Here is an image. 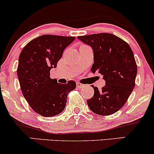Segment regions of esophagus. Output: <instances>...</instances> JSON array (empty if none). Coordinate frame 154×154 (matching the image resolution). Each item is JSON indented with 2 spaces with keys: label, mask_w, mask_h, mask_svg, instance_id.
Here are the masks:
<instances>
[{
  "label": "esophagus",
  "mask_w": 154,
  "mask_h": 154,
  "mask_svg": "<svg viewBox=\"0 0 154 154\" xmlns=\"http://www.w3.org/2000/svg\"><path fill=\"white\" fill-rule=\"evenodd\" d=\"M84 85H82V84H81V83H79V82H77V87L78 88H79V89H80V88H84Z\"/></svg>",
  "instance_id": "obj_1"
}]
</instances>
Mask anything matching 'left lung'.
<instances>
[{
  "label": "left lung",
  "mask_w": 154,
  "mask_h": 154,
  "mask_svg": "<svg viewBox=\"0 0 154 154\" xmlns=\"http://www.w3.org/2000/svg\"><path fill=\"white\" fill-rule=\"evenodd\" d=\"M92 48L93 63L91 72L101 74L106 85L99 91L93 87L94 95L87 100L95 114L111 115L125 105L135 88L137 65L130 45L110 33L77 37Z\"/></svg>",
  "instance_id": "obj_1"
}]
</instances>
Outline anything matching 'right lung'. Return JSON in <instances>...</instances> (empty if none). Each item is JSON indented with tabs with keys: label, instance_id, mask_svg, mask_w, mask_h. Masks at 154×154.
<instances>
[{
	"label": "right lung",
	"instance_id": "add662e5",
	"mask_svg": "<svg viewBox=\"0 0 154 154\" xmlns=\"http://www.w3.org/2000/svg\"><path fill=\"white\" fill-rule=\"evenodd\" d=\"M75 37L45 35L29 42L19 57L17 76L21 90L32 109L40 115L54 116L65 109L67 95L76 88L51 79L50 71L57 66L64 49Z\"/></svg>",
	"mask_w": 154,
	"mask_h": 154
}]
</instances>
